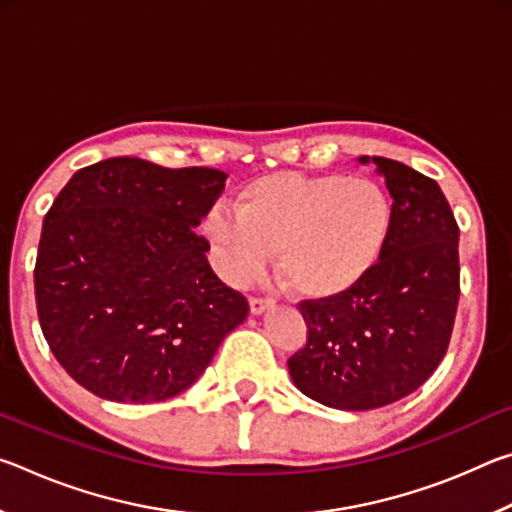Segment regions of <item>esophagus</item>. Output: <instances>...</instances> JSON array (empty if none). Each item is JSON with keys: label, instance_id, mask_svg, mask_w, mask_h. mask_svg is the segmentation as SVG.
Wrapping results in <instances>:
<instances>
[{"label": "esophagus", "instance_id": "1", "mask_svg": "<svg viewBox=\"0 0 512 512\" xmlns=\"http://www.w3.org/2000/svg\"><path fill=\"white\" fill-rule=\"evenodd\" d=\"M273 305V300H268V298H257V296H253L250 298V314H255V316H259V314H264V311Z\"/></svg>", "mask_w": 512, "mask_h": 512}]
</instances>
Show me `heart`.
<instances>
[{"label":"heart","instance_id":"heart-1","mask_svg":"<svg viewBox=\"0 0 512 512\" xmlns=\"http://www.w3.org/2000/svg\"><path fill=\"white\" fill-rule=\"evenodd\" d=\"M393 201L384 185L341 173L275 171L237 192L235 214L203 219L221 275L248 284L277 250V275L296 296L332 300L366 280L386 253Z\"/></svg>","mask_w":512,"mask_h":512}]
</instances>
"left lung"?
<instances>
[{
    "label": "left lung",
    "mask_w": 512,
    "mask_h": 512,
    "mask_svg": "<svg viewBox=\"0 0 512 512\" xmlns=\"http://www.w3.org/2000/svg\"><path fill=\"white\" fill-rule=\"evenodd\" d=\"M359 162H375L393 196L391 239L359 287L300 302L307 345L289 359L293 384L341 411L379 409L420 388L445 357L461 293L458 225L436 180L377 155Z\"/></svg>",
    "instance_id": "8db88e82"
}]
</instances>
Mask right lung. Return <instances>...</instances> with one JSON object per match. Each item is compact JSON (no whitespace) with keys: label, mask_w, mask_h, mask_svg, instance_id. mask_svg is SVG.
<instances>
[{"label":"right lung","mask_w":512,"mask_h":512,"mask_svg":"<svg viewBox=\"0 0 512 512\" xmlns=\"http://www.w3.org/2000/svg\"><path fill=\"white\" fill-rule=\"evenodd\" d=\"M207 167L110 158L79 169L42 221L36 305L67 375L119 404L162 402L248 316L194 228L225 187Z\"/></svg>","instance_id":"1"}]
</instances>
